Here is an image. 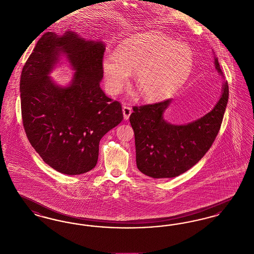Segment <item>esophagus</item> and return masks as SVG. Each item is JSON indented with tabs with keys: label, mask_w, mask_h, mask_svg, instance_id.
<instances>
[{
	"label": "esophagus",
	"mask_w": 254,
	"mask_h": 254,
	"mask_svg": "<svg viewBox=\"0 0 254 254\" xmlns=\"http://www.w3.org/2000/svg\"><path fill=\"white\" fill-rule=\"evenodd\" d=\"M132 112V109L130 107H127V106H124L123 107V114H124V119L125 120H128L129 119V116Z\"/></svg>",
	"instance_id": "esophagus-1"
}]
</instances>
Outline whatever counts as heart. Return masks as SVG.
<instances>
[{
    "label": "heart",
    "mask_w": 254,
    "mask_h": 254,
    "mask_svg": "<svg viewBox=\"0 0 254 254\" xmlns=\"http://www.w3.org/2000/svg\"><path fill=\"white\" fill-rule=\"evenodd\" d=\"M193 54L184 44L159 32H151L124 42L116 53L103 59L107 86L117 93L135 72V85L148 101L169 97L190 77Z\"/></svg>",
    "instance_id": "obj_1"
}]
</instances>
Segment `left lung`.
Segmentation results:
<instances>
[{"label":"left lung","mask_w":254,"mask_h":254,"mask_svg":"<svg viewBox=\"0 0 254 254\" xmlns=\"http://www.w3.org/2000/svg\"><path fill=\"white\" fill-rule=\"evenodd\" d=\"M215 67L222 74L217 58ZM229 100L226 82L216 106L204 117L188 125H171L163 118L171 100L133 107L129 117L138 169L152 178H173L197 164L213 144Z\"/></svg>","instance_id":"left-lung-1"}]
</instances>
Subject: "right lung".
<instances>
[{"mask_svg": "<svg viewBox=\"0 0 254 254\" xmlns=\"http://www.w3.org/2000/svg\"><path fill=\"white\" fill-rule=\"evenodd\" d=\"M76 70L72 85H55L48 76L59 52ZM105 46L72 31L59 37L46 32L24 64L21 109L29 143L46 164L67 175L95 168L102 137L123 120L120 102L100 87Z\"/></svg>", "mask_w": 254, "mask_h": 254, "instance_id": "1", "label": "right lung"}]
</instances>
